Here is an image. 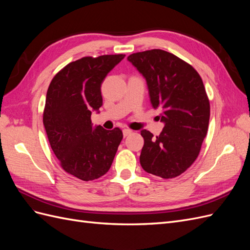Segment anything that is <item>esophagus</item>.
I'll return each mask as SVG.
<instances>
[{"label":"esophagus","mask_w":250,"mask_h":250,"mask_svg":"<svg viewBox=\"0 0 250 250\" xmlns=\"http://www.w3.org/2000/svg\"><path fill=\"white\" fill-rule=\"evenodd\" d=\"M132 133V130L128 129V128H125V129H123V135L124 137H127V135H129Z\"/></svg>","instance_id":"1"}]
</instances>
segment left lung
I'll return each instance as SVG.
<instances>
[{"instance_id": "1", "label": "left lung", "mask_w": 250, "mask_h": 250, "mask_svg": "<svg viewBox=\"0 0 250 250\" xmlns=\"http://www.w3.org/2000/svg\"><path fill=\"white\" fill-rule=\"evenodd\" d=\"M127 60L146 79L152 107L165 124L160 135L141 131L142 168L162 178L184 173L197 158L209 121V101L199 74L183 59L164 50L144 51Z\"/></svg>"}]
</instances>
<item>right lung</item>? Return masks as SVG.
I'll use <instances>...</instances> for the list:
<instances>
[{
  "mask_svg": "<svg viewBox=\"0 0 250 250\" xmlns=\"http://www.w3.org/2000/svg\"><path fill=\"white\" fill-rule=\"evenodd\" d=\"M125 57H83L66 64L52 79L43 110V126L62 169L88 181L107 173L123 139L120 128L93 126L90 116L102 106L101 84Z\"/></svg>",
  "mask_w": 250,
  "mask_h": 250,
  "instance_id": "right-lung-1",
  "label": "right lung"
}]
</instances>
